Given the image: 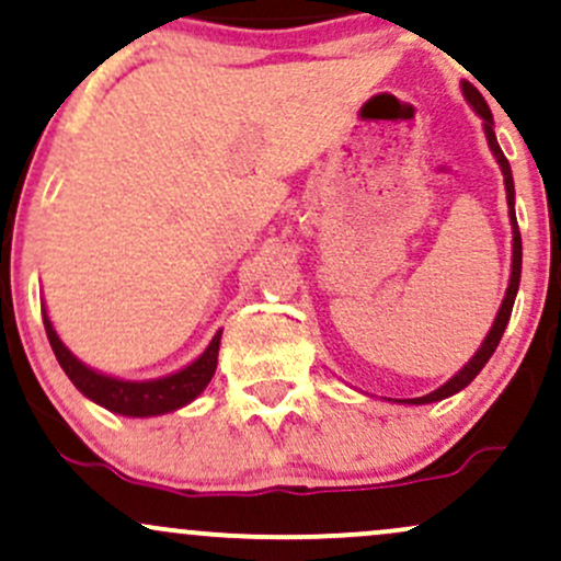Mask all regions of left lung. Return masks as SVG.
Returning <instances> with one entry per match:
<instances>
[{
    "instance_id": "left-lung-1",
    "label": "left lung",
    "mask_w": 561,
    "mask_h": 561,
    "mask_svg": "<svg viewBox=\"0 0 561 561\" xmlns=\"http://www.w3.org/2000/svg\"><path fill=\"white\" fill-rule=\"evenodd\" d=\"M461 89H465V96L469 105L478 111V115L482 121H485V137H488V145H491L495 160H499L501 171H504V184H506V203H508V218H512V229H514V253H512V279H508V289H506V298L501 302V311L499 317H495L491 332H488L485 343L480 345V351L474 353L472 362H469L465 369L459 371V375H454L448 379L443 388H437L435 392H430V396H422V398H409L405 403H435V401H443V398L454 396V392H459L461 388H467L469 382H472L474 377L480 375L482 366L488 364V358L493 356V351L499 347L501 337H504V330L508 324V317H512V308H514V298H517V289H519V274H523V237H519V227H517V216H514V179H512V169H508V160L504 152H501L499 147V139H495L493 134V115H491V107H488L485 96H482L478 89L472 87V83L465 81L461 83Z\"/></svg>"
}]
</instances>
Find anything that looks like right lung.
Wrapping results in <instances>:
<instances>
[{
  "mask_svg": "<svg viewBox=\"0 0 561 561\" xmlns=\"http://www.w3.org/2000/svg\"><path fill=\"white\" fill-rule=\"evenodd\" d=\"M44 330H47L49 345H53L57 362H60L62 371L70 377V382L79 388L83 396L92 398L94 403L105 405L107 411L124 416H156L165 414V411L182 409L190 401L208 388L210 377L216 371L218 362V345H221V332L210 340L208 351L192 362L186 369L176 371V375L163 379H150V382H126V379H115L100 371L83 366L66 345L60 343L57 332L53 330V321L44 313Z\"/></svg>",
  "mask_w": 561,
  "mask_h": 561,
  "instance_id": "1",
  "label": "right lung"
}]
</instances>
